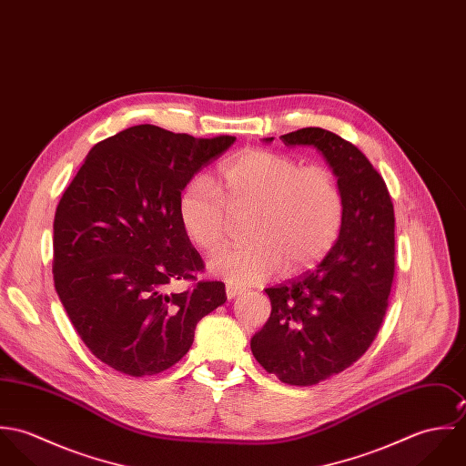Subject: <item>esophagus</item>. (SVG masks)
<instances>
[{
	"label": "esophagus",
	"instance_id": "1",
	"mask_svg": "<svg viewBox=\"0 0 466 466\" xmlns=\"http://www.w3.org/2000/svg\"><path fill=\"white\" fill-rule=\"evenodd\" d=\"M244 292V289L242 287H237V285H226V296H228V299H233V298H237V296H240Z\"/></svg>",
	"mask_w": 466,
	"mask_h": 466
}]
</instances>
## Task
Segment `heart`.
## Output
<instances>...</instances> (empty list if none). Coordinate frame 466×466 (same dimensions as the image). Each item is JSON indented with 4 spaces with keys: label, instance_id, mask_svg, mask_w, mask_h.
Masks as SVG:
<instances>
[{
    "label": "heart",
    "instance_id": "1",
    "mask_svg": "<svg viewBox=\"0 0 466 466\" xmlns=\"http://www.w3.org/2000/svg\"><path fill=\"white\" fill-rule=\"evenodd\" d=\"M217 185L198 177L179 198V220L196 248L215 251L231 217L251 211L249 242L220 249L209 272L231 285L262 281L285 267L299 274L327 258L344 222V194L337 174L321 163L266 148H246L218 168Z\"/></svg>",
    "mask_w": 466,
    "mask_h": 466
}]
</instances>
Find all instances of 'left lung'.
<instances>
[{
  "label": "left lung",
  "instance_id": "1",
  "mask_svg": "<svg viewBox=\"0 0 466 466\" xmlns=\"http://www.w3.org/2000/svg\"><path fill=\"white\" fill-rule=\"evenodd\" d=\"M279 139L327 157L342 187L344 222L321 266L266 289L270 316L251 350L281 382L314 386L357 362L382 327L395 278V208L366 154L339 134L305 127Z\"/></svg>",
  "mask_w": 466,
  "mask_h": 466
}]
</instances>
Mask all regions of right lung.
Returning <instances> with one entry per match:
<instances>
[{"label":"right lung","instance_id":"1","mask_svg":"<svg viewBox=\"0 0 466 466\" xmlns=\"http://www.w3.org/2000/svg\"><path fill=\"white\" fill-rule=\"evenodd\" d=\"M235 139L134 126L96 143L59 200L56 290L84 344L113 370L172 368L200 319L226 303L222 281L198 279L204 262L181 226L179 198ZM176 280L191 287L174 293Z\"/></svg>","mask_w":466,"mask_h":466}]
</instances>
